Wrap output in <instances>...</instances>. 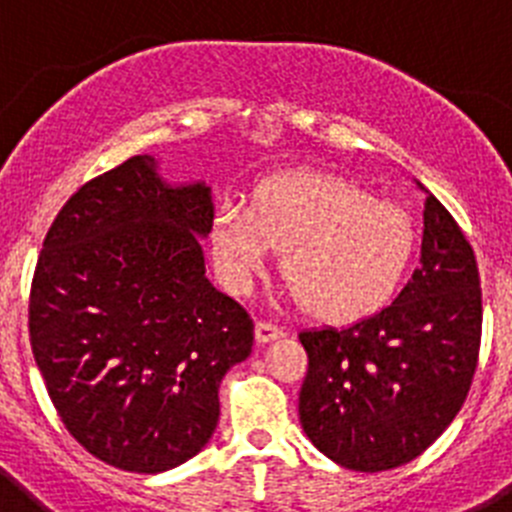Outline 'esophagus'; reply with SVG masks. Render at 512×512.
Returning <instances> with one entry per match:
<instances>
[{"label": "esophagus", "instance_id": "esophagus-1", "mask_svg": "<svg viewBox=\"0 0 512 512\" xmlns=\"http://www.w3.org/2000/svg\"><path fill=\"white\" fill-rule=\"evenodd\" d=\"M282 336H284V330L279 328L277 323H271V320H259V323H256V341L259 343H271Z\"/></svg>", "mask_w": 512, "mask_h": 512}]
</instances>
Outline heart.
<instances>
[{"label":"heart","instance_id":"obj_1","mask_svg":"<svg viewBox=\"0 0 512 512\" xmlns=\"http://www.w3.org/2000/svg\"><path fill=\"white\" fill-rule=\"evenodd\" d=\"M210 246L233 295H246L279 248L289 295L315 318L351 323L395 300L415 261L418 228L405 207L374 200L343 176L297 171L261 182L251 207H217Z\"/></svg>","mask_w":512,"mask_h":512}]
</instances>
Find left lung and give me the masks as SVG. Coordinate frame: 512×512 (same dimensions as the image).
<instances>
[{
	"label": "left lung",
	"mask_w": 512,
	"mask_h": 512,
	"mask_svg": "<svg viewBox=\"0 0 512 512\" xmlns=\"http://www.w3.org/2000/svg\"><path fill=\"white\" fill-rule=\"evenodd\" d=\"M479 338L477 259L451 212L428 194L420 266L395 302L341 330L300 333L302 431L354 472L408 464L467 400Z\"/></svg>",
	"instance_id": "1"
}]
</instances>
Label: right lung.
<instances>
[{
  "mask_svg": "<svg viewBox=\"0 0 512 512\" xmlns=\"http://www.w3.org/2000/svg\"><path fill=\"white\" fill-rule=\"evenodd\" d=\"M205 182L171 187L153 156L87 182L45 235L30 346L53 408L92 456L138 474L200 454L217 387L248 359L253 320L205 277Z\"/></svg>",
  "mask_w": 512,
  "mask_h": 512,
  "instance_id": "add662e5",
  "label": "right lung"
}]
</instances>
